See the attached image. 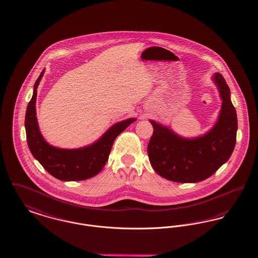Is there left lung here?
Instances as JSON below:
<instances>
[{"label":"left lung","instance_id":"8db88e82","mask_svg":"<svg viewBox=\"0 0 258 258\" xmlns=\"http://www.w3.org/2000/svg\"><path fill=\"white\" fill-rule=\"evenodd\" d=\"M213 81L223 101L218 121L206 136L184 139L150 121L154 133L147 147L148 157L152 167L162 177L180 183L203 181L231 157L236 145L237 113L225 79L216 73Z\"/></svg>","mask_w":258,"mask_h":258}]
</instances>
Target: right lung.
Instances as JSON below:
<instances>
[{
  "mask_svg": "<svg viewBox=\"0 0 258 258\" xmlns=\"http://www.w3.org/2000/svg\"><path fill=\"white\" fill-rule=\"evenodd\" d=\"M44 71L34 85V92L25 115L27 143L32 155L48 173L62 181L86 180L96 175L105 166L114 140L136 119H128L114 124L97 142L91 146L67 150L49 145L42 137L36 118L37 88Z\"/></svg>",
  "mask_w": 258,
  "mask_h": 258,
  "instance_id": "obj_1",
  "label": "right lung"
}]
</instances>
